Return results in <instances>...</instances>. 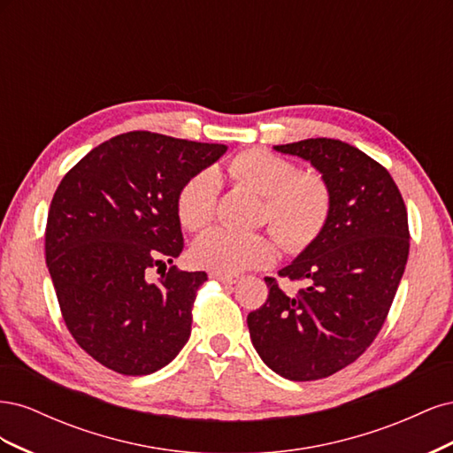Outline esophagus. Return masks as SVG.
<instances>
[{"mask_svg": "<svg viewBox=\"0 0 453 453\" xmlns=\"http://www.w3.org/2000/svg\"><path fill=\"white\" fill-rule=\"evenodd\" d=\"M210 278L215 281H221L225 285H234L240 280L238 276H228V273H221V272H211Z\"/></svg>", "mask_w": 453, "mask_h": 453, "instance_id": "obj_1", "label": "esophagus"}]
</instances>
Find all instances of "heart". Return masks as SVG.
<instances>
[{"label": "heart", "instance_id": "b5f03b06", "mask_svg": "<svg viewBox=\"0 0 453 453\" xmlns=\"http://www.w3.org/2000/svg\"><path fill=\"white\" fill-rule=\"evenodd\" d=\"M232 180L265 196L263 217L289 251H300L319 236L331 213V190L318 173L296 172L295 164L268 150H243L228 162ZM219 177L203 170L181 187L175 200L177 219L187 230H202L213 221ZM195 263L221 273L260 268L276 258V243L263 234H234L213 228L190 251Z\"/></svg>", "mask_w": 453, "mask_h": 453}]
</instances>
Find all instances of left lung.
Returning <instances> with one entry per match:
<instances>
[{"label": "left lung", "mask_w": 453, "mask_h": 453, "mask_svg": "<svg viewBox=\"0 0 453 453\" xmlns=\"http://www.w3.org/2000/svg\"><path fill=\"white\" fill-rule=\"evenodd\" d=\"M273 149L321 173L331 213L319 236L280 270L304 289L287 293L265 278L268 298L248 326L268 368L310 381L351 365L380 333L406 268L408 215L389 172L357 147L311 138Z\"/></svg>", "instance_id": "1"}]
</instances>
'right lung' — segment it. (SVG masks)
<instances>
[{
  "label": "right lung",
  "mask_w": 453,
  "mask_h": 453,
  "mask_svg": "<svg viewBox=\"0 0 453 453\" xmlns=\"http://www.w3.org/2000/svg\"><path fill=\"white\" fill-rule=\"evenodd\" d=\"M226 153L153 132L94 147L52 196L45 257L62 318L92 359L125 376L157 372L190 336L205 272L170 266L183 251L175 200ZM164 265L158 282L148 270Z\"/></svg>",
  "instance_id": "right-lung-1"
}]
</instances>
